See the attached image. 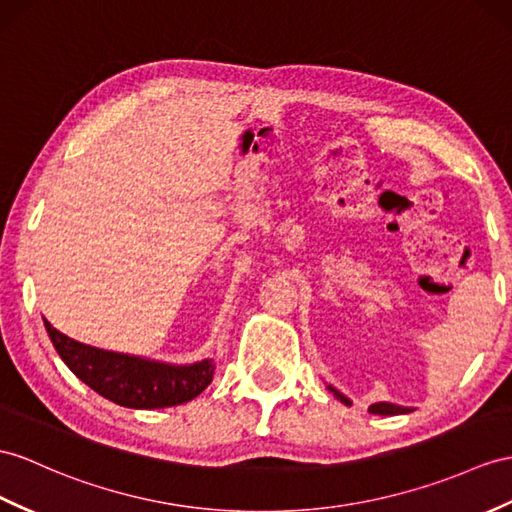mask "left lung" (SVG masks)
<instances>
[{
    "label": "left lung",
    "instance_id": "left-lung-1",
    "mask_svg": "<svg viewBox=\"0 0 512 512\" xmlns=\"http://www.w3.org/2000/svg\"><path fill=\"white\" fill-rule=\"evenodd\" d=\"M328 389H330L336 397H339L341 402L350 404V400H347L345 395H341L339 391H336L334 386H328ZM369 413H373V415H406V413H410V408L397 406V404H389V402H378V404H371V406H369Z\"/></svg>",
    "mask_w": 512,
    "mask_h": 512
}]
</instances>
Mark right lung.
<instances>
[{
    "label": "right lung",
    "instance_id": "add662e5",
    "mask_svg": "<svg viewBox=\"0 0 512 512\" xmlns=\"http://www.w3.org/2000/svg\"><path fill=\"white\" fill-rule=\"evenodd\" d=\"M45 330L58 356L76 376L106 400L126 408H167L191 402L213 382L215 363L167 365L139 356L99 350L58 332L47 319Z\"/></svg>",
    "mask_w": 512,
    "mask_h": 512
}]
</instances>
